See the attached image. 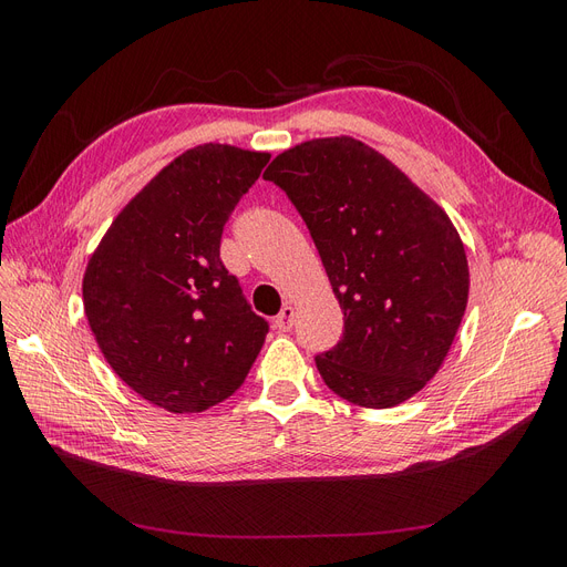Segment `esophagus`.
Listing matches in <instances>:
<instances>
[{
  "mask_svg": "<svg viewBox=\"0 0 567 567\" xmlns=\"http://www.w3.org/2000/svg\"><path fill=\"white\" fill-rule=\"evenodd\" d=\"M293 317H296L293 305H284L277 319H274V326H277L279 331H290V326H293Z\"/></svg>",
  "mask_w": 567,
  "mask_h": 567,
  "instance_id": "1",
  "label": "esophagus"
}]
</instances>
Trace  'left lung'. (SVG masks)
<instances>
[{"mask_svg": "<svg viewBox=\"0 0 567 567\" xmlns=\"http://www.w3.org/2000/svg\"><path fill=\"white\" fill-rule=\"evenodd\" d=\"M265 179L310 229L346 317L317 357L323 383L367 409L398 406L440 371L468 305V260L450 215L354 136L286 148Z\"/></svg>", "mask_w": 567, "mask_h": 567, "instance_id": "8db88e82", "label": "left lung"}]
</instances>
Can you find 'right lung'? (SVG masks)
I'll return each mask as SVG.
<instances>
[{"mask_svg": "<svg viewBox=\"0 0 567 567\" xmlns=\"http://www.w3.org/2000/svg\"><path fill=\"white\" fill-rule=\"evenodd\" d=\"M267 151L200 144L169 161L101 238L82 277L84 317L111 369L173 414L234 394L269 326L219 260L221 227Z\"/></svg>", "mask_w": 567, "mask_h": 567, "instance_id": "right-lung-1", "label": "right lung"}]
</instances>
